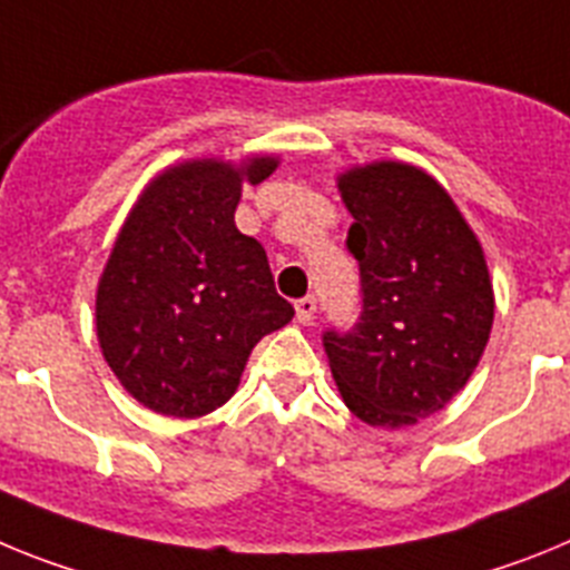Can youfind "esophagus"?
<instances>
[{"label": "esophagus", "instance_id": "34e87169", "mask_svg": "<svg viewBox=\"0 0 570 570\" xmlns=\"http://www.w3.org/2000/svg\"><path fill=\"white\" fill-rule=\"evenodd\" d=\"M296 320L302 322V325H311L316 316V299L314 296H302V299H296Z\"/></svg>", "mask_w": 570, "mask_h": 570}]
</instances>
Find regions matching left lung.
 <instances>
[{"label":"left lung","instance_id":"left-lung-1","mask_svg":"<svg viewBox=\"0 0 570 570\" xmlns=\"http://www.w3.org/2000/svg\"><path fill=\"white\" fill-rule=\"evenodd\" d=\"M354 216L347 248L360 262L362 316L325 334L347 411L371 428H407L460 394L493 325L485 250L445 188L400 159L336 176Z\"/></svg>","mask_w":570,"mask_h":570}]
</instances>
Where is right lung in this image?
Returning a JSON list of instances; mask_svg holds the SVG:
<instances>
[{
  "label": "right lung",
  "mask_w": 570,
  "mask_h": 570,
  "mask_svg": "<svg viewBox=\"0 0 570 570\" xmlns=\"http://www.w3.org/2000/svg\"><path fill=\"white\" fill-rule=\"evenodd\" d=\"M274 154L168 165L136 196L97 285V340L119 385L174 420L223 407L256 342L294 308L274 288L265 248L234 223L242 185Z\"/></svg>",
  "instance_id": "1"
}]
</instances>
